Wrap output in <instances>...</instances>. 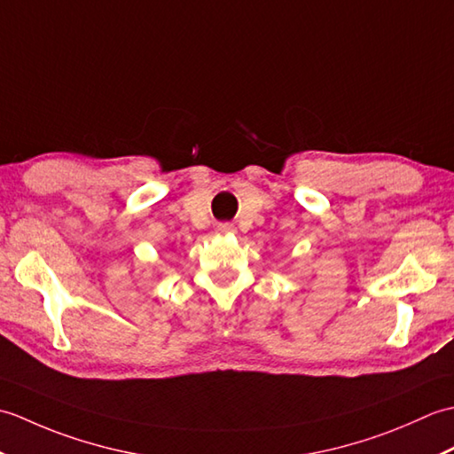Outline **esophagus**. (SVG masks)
I'll return each instance as SVG.
<instances>
[{"mask_svg":"<svg viewBox=\"0 0 454 454\" xmlns=\"http://www.w3.org/2000/svg\"><path fill=\"white\" fill-rule=\"evenodd\" d=\"M230 232H234V226L232 224H228V222H220V224H216V234H230Z\"/></svg>","mask_w":454,"mask_h":454,"instance_id":"34e87169","label":"esophagus"}]
</instances>
